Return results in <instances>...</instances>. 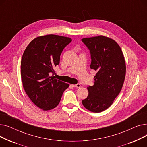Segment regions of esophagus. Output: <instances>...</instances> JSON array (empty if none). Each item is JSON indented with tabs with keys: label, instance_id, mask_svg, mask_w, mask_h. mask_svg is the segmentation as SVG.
<instances>
[{
	"label": "esophagus",
	"instance_id": "34e87169",
	"mask_svg": "<svg viewBox=\"0 0 147 147\" xmlns=\"http://www.w3.org/2000/svg\"><path fill=\"white\" fill-rule=\"evenodd\" d=\"M73 86L74 87V88H79L81 86V85H80V84L79 83H78V84H74V85H73Z\"/></svg>",
	"mask_w": 147,
	"mask_h": 147
}]
</instances>
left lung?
I'll return each mask as SVG.
<instances>
[{
	"label": "left lung",
	"instance_id": "obj_1",
	"mask_svg": "<svg viewBox=\"0 0 147 147\" xmlns=\"http://www.w3.org/2000/svg\"><path fill=\"white\" fill-rule=\"evenodd\" d=\"M82 41L90 51V68L97 72L82 104L92 112H102L111 105L121 90L126 75L125 58L119 45L109 37L99 36Z\"/></svg>",
	"mask_w": 147,
	"mask_h": 147
}]
</instances>
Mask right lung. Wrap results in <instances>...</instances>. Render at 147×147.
<instances>
[{
    "label": "right lung",
    "instance_id": "1",
    "mask_svg": "<svg viewBox=\"0 0 147 147\" xmlns=\"http://www.w3.org/2000/svg\"><path fill=\"white\" fill-rule=\"evenodd\" d=\"M71 38L49 34L35 38L27 46L21 63V80L27 95L36 106L50 110L60 102L69 84L52 76L53 68L59 63L60 55Z\"/></svg>",
    "mask_w": 147,
    "mask_h": 147
}]
</instances>
